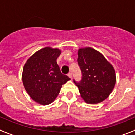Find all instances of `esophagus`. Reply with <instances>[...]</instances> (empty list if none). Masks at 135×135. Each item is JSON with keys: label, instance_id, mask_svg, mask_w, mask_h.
<instances>
[{"label": "esophagus", "instance_id": "34e87169", "mask_svg": "<svg viewBox=\"0 0 135 135\" xmlns=\"http://www.w3.org/2000/svg\"><path fill=\"white\" fill-rule=\"evenodd\" d=\"M68 76H69L70 78L72 79V76H73V74H72V73H69V74H68Z\"/></svg>", "mask_w": 135, "mask_h": 135}]
</instances>
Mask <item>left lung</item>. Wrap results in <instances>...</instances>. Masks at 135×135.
Segmentation results:
<instances>
[{
    "instance_id": "1",
    "label": "left lung",
    "mask_w": 135,
    "mask_h": 135,
    "mask_svg": "<svg viewBox=\"0 0 135 135\" xmlns=\"http://www.w3.org/2000/svg\"><path fill=\"white\" fill-rule=\"evenodd\" d=\"M78 63L82 77L80 82L74 80L81 97L88 104L105 100L112 93L116 81L112 65L98 51L91 47L80 48Z\"/></svg>"
}]
</instances>
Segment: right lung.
<instances>
[{
  "mask_svg": "<svg viewBox=\"0 0 135 135\" xmlns=\"http://www.w3.org/2000/svg\"><path fill=\"white\" fill-rule=\"evenodd\" d=\"M61 51L46 47L29 57L23 69L22 81L31 99L42 105L53 103L70 78L61 73L57 59Z\"/></svg>",
  "mask_w": 135,
  "mask_h": 135,
  "instance_id": "right-lung-1",
  "label": "right lung"
}]
</instances>
